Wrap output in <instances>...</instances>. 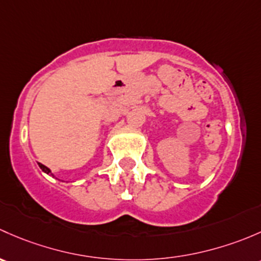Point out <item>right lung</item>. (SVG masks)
<instances>
[{
    "label": "right lung",
    "instance_id": "1",
    "mask_svg": "<svg viewBox=\"0 0 261 261\" xmlns=\"http://www.w3.org/2000/svg\"><path fill=\"white\" fill-rule=\"evenodd\" d=\"M39 167L41 168L42 172H45V173H46V174H50L51 173V170H50V168H47L46 166H44V165H41V163H39ZM51 174H53V173H51ZM53 176H54V174H53Z\"/></svg>",
    "mask_w": 261,
    "mask_h": 261
}]
</instances>
